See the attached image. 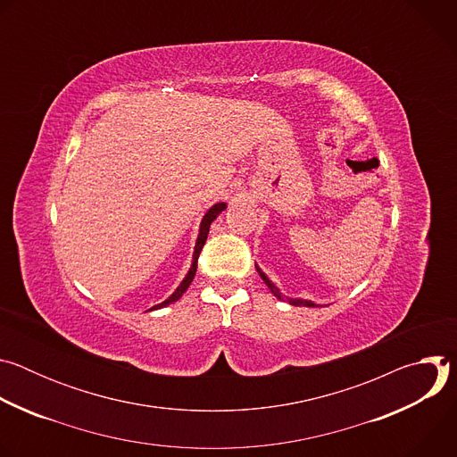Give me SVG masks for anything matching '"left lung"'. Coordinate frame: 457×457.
<instances>
[{"instance_id": "1", "label": "left lung", "mask_w": 457, "mask_h": 457, "mask_svg": "<svg viewBox=\"0 0 457 457\" xmlns=\"http://www.w3.org/2000/svg\"><path fill=\"white\" fill-rule=\"evenodd\" d=\"M254 268H256V271H258L260 278H262V280L266 282V286L271 289V293H273L277 298H282V296H280V291L275 287V284H273V282H271V280H270V278H268V277H266L262 271L258 270V266H254ZM287 302H289L291 305H307V307H312V305H314L312 302H309V300H300V298H287Z\"/></svg>"}]
</instances>
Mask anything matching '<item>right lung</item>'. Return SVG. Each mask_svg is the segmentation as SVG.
Returning a JSON list of instances; mask_svg holds the SVG:
<instances>
[{
    "label": "right lung",
    "mask_w": 457,
    "mask_h": 457,
    "mask_svg": "<svg viewBox=\"0 0 457 457\" xmlns=\"http://www.w3.org/2000/svg\"><path fill=\"white\" fill-rule=\"evenodd\" d=\"M226 210V204L224 203H220V204H215L206 215H204V219H203V222H201V233H199V238H197V244H195V253H193V262H191V268H189V273L186 275V278L182 280V284L177 287V291L168 298V300H164L162 303H157V305H154L150 311H154V309H161V307H166V305H170V303H173V302H177L180 296H182V293L189 287V284L193 282V277H195V271H197V262H199V254H201V251H203V247H204V244H206V238H208V233H210V226H212V222L217 219V215L220 213V212H224Z\"/></svg>",
    "instance_id": "obj_1"
}]
</instances>
